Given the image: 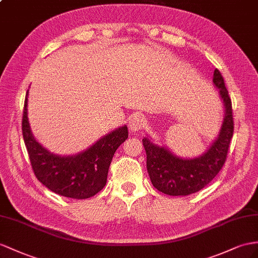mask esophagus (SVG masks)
I'll return each mask as SVG.
<instances>
[{
    "instance_id": "1",
    "label": "esophagus",
    "mask_w": 258,
    "mask_h": 258,
    "mask_svg": "<svg viewBox=\"0 0 258 258\" xmlns=\"http://www.w3.org/2000/svg\"><path fill=\"white\" fill-rule=\"evenodd\" d=\"M145 123H146V120L145 117L142 115H135L128 122V127L132 132H137L144 128Z\"/></svg>"
}]
</instances>
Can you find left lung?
<instances>
[{
    "label": "left lung",
    "instance_id": "left-lung-1",
    "mask_svg": "<svg viewBox=\"0 0 258 258\" xmlns=\"http://www.w3.org/2000/svg\"><path fill=\"white\" fill-rule=\"evenodd\" d=\"M214 84L220 90V96L226 108V116L219 137L211 145L206 154L195 159H181L164 147L143 138L147 156V171L153 185L160 192L171 196H186L201 190L213 181L227 160L231 138L233 136L234 123L228 90L221 73H214Z\"/></svg>",
    "mask_w": 258,
    "mask_h": 258
}]
</instances>
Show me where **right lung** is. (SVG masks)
<instances>
[{"label": "right lung", "instance_id": "1", "mask_svg": "<svg viewBox=\"0 0 258 258\" xmlns=\"http://www.w3.org/2000/svg\"><path fill=\"white\" fill-rule=\"evenodd\" d=\"M27 96L28 91L24 103L22 131L31 168L39 182L52 192L76 200L89 198L100 192L107 183L114 153L128 137L127 127L113 131L77 156H55L36 142L31 134L27 117Z\"/></svg>", "mask_w": 258, "mask_h": 258}]
</instances>
